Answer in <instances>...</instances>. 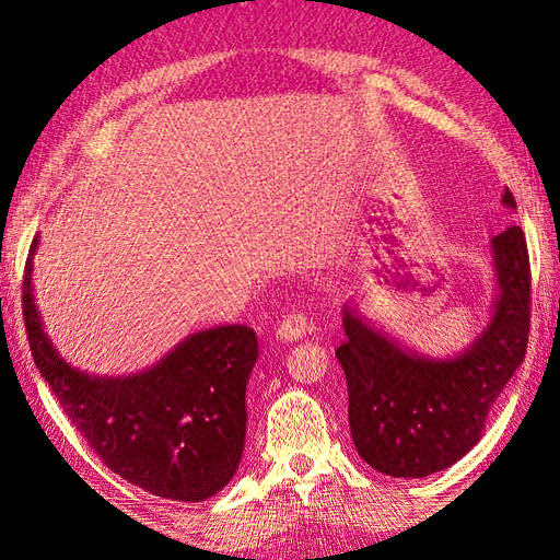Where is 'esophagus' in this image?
<instances>
[{
	"instance_id": "obj_1",
	"label": "esophagus",
	"mask_w": 560,
	"mask_h": 560,
	"mask_svg": "<svg viewBox=\"0 0 560 560\" xmlns=\"http://www.w3.org/2000/svg\"><path fill=\"white\" fill-rule=\"evenodd\" d=\"M307 331H311V323L303 315H287L279 323L277 327V339L281 341H295V339H303Z\"/></svg>"
}]
</instances>
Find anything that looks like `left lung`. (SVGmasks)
Instances as JSON below:
<instances>
[{"label": "left lung", "instance_id": "1", "mask_svg": "<svg viewBox=\"0 0 560 560\" xmlns=\"http://www.w3.org/2000/svg\"><path fill=\"white\" fill-rule=\"evenodd\" d=\"M503 207L517 209L508 187ZM491 255L498 291L491 323L447 359L404 347L353 305H343L347 341L337 359L349 387L351 438L359 455L387 477L423 479L467 455L525 361L532 281L520 225L493 237Z\"/></svg>", "mask_w": 560, "mask_h": 560}]
</instances>
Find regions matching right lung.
<instances>
[{"label":"right lung","mask_w":560,"mask_h":560,"mask_svg":"<svg viewBox=\"0 0 560 560\" xmlns=\"http://www.w3.org/2000/svg\"><path fill=\"white\" fill-rule=\"evenodd\" d=\"M33 237L23 273V319L33 361L59 407L105 467L171 501L199 503L233 479L245 447V387L257 335L245 325L201 329L147 371L108 377L57 353L33 295Z\"/></svg>","instance_id":"add662e5"}]
</instances>
